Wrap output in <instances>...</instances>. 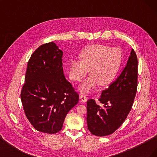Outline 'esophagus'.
<instances>
[{"label": "esophagus", "instance_id": "esophagus-1", "mask_svg": "<svg viewBox=\"0 0 157 157\" xmlns=\"http://www.w3.org/2000/svg\"><path fill=\"white\" fill-rule=\"evenodd\" d=\"M80 101L82 102H86L87 101L86 96H84V95H83V94L80 95Z\"/></svg>", "mask_w": 157, "mask_h": 157}]
</instances>
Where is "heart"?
Here are the masks:
<instances>
[{"instance_id": "b5f03b06", "label": "heart", "mask_w": 157, "mask_h": 157, "mask_svg": "<svg viewBox=\"0 0 157 157\" xmlns=\"http://www.w3.org/2000/svg\"><path fill=\"white\" fill-rule=\"evenodd\" d=\"M81 60L73 59L69 63L70 77L80 81L87 74L90 75L78 87L82 94H88L98 84L106 86L111 84L119 71L122 61L121 51L118 48L94 44L84 48L80 54Z\"/></svg>"}]
</instances>
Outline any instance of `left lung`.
Here are the masks:
<instances>
[{
	"label": "left lung",
	"mask_w": 157,
	"mask_h": 157,
	"mask_svg": "<svg viewBox=\"0 0 157 157\" xmlns=\"http://www.w3.org/2000/svg\"><path fill=\"white\" fill-rule=\"evenodd\" d=\"M137 58L134 50L125 67L108 88L102 91L99 101H87V125L93 135L105 136L115 132L129 114L137 92Z\"/></svg>",
	"instance_id": "8db88e82"
}]
</instances>
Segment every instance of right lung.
<instances>
[{
    "mask_svg": "<svg viewBox=\"0 0 157 157\" xmlns=\"http://www.w3.org/2000/svg\"><path fill=\"white\" fill-rule=\"evenodd\" d=\"M63 52L54 42L40 46L28 61L21 100L25 115L38 131L56 134L62 129L78 94L63 75Z\"/></svg>",
    "mask_w": 157,
    "mask_h": 157,
    "instance_id": "add662e5",
    "label": "right lung"
}]
</instances>
